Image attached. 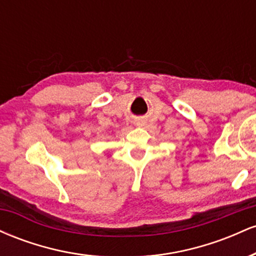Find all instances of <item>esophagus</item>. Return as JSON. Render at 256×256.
Segmentation results:
<instances>
[{
    "label": "esophagus",
    "mask_w": 256,
    "mask_h": 256,
    "mask_svg": "<svg viewBox=\"0 0 256 256\" xmlns=\"http://www.w3.org/2000/svg\"><path fill=\"white\" fill-rule=\"evenodd\" d=\"M137 125H138V124H137Z\"/></svg>",
    "instance_id": "esophagus-1"
}]
</instances>
